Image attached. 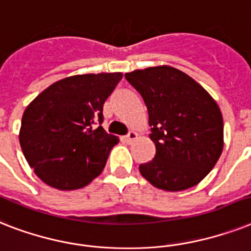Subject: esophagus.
Here are the masks:
<instances>
[{"instance_id": "esophagus-1", "label": "esophagus", "mask_w": 251, "mask_h": 251, "mask_svg": "<svg viewBox=\"0 0 251 251\" xmlns=\"http://www.w3.org/2000/svg\"><path fill=\"white\" fill-rule=\"evenodd\" d=\"M137 132H135V131H131L129 132V133H128L127 136H126V137H124V140H126V142H128V144H131L132 141H135L136 138H137Z\"/></svg>"}]
</instances>
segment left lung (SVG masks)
I'll use <instances>...</instances> for the list:
<instances>
[{
  "instance_id": "8db88e82",
  "label": "left lung",
  "mask_w": 251,
  "mask_h": 251,
  "mask_svg": "<svg viewBox=\"0 0 251 251\" xmlns=\"http://www.w3.org/2000/svg\"><path fill=\"white\" fill-rule=\"evenodd\" d=\"M149 114L155 155L140 172L158 189L180 192L205 179L222 155L223 116L215 100L185 72L155 66L126 74Z\"/></svg>"
}]
</instances>
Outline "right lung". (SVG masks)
<instances>
[{
    "label": "right lung",
    "mask_w": 251,
    "mask_h": 251,
    "mask_svg": "<svg viewBox=\"0 0 251 251\" xmlns=\"http://www.w3.org/2000/svg\"><path fill=\"white\" fill-rule=\"evenodd\" d=\"M122 77V72L69 76L25 107L19 142L29 167L45 184L59 190L80 189L103 171L119 138L97 124Z\"/></svg>",
    "instance_id": "1"
}]
</instances>
